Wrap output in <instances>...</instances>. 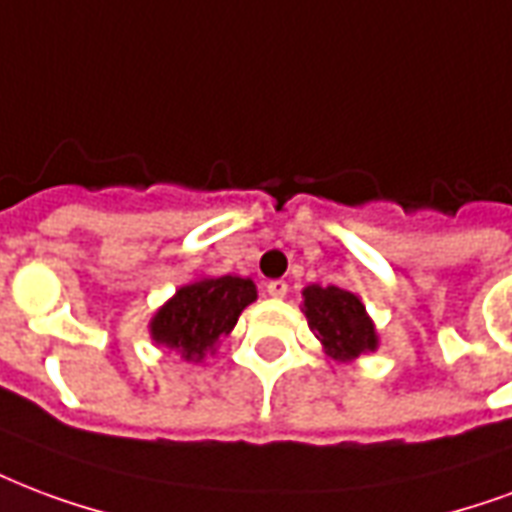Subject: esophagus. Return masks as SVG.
I'll use <instances>...</instances> for the list:
<instances>
[{
  "instance_id": "esophagus-1",
  "label": "esophagus",
  "mask_w": 512,
  "mask_h": 512,
  "mask_svg": "<svg viewBox=\"0 0 512 512\" xmlns=\"http://www.w3.org/2000/svg\"><path fill=\"white\" fill-rule=\"evenodd\" d=\"M266 293L271 295V298H285L287 282H282V279H271V282L266 285Z\"/></svg>"
}]
</instances>
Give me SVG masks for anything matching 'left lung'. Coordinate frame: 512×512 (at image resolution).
I'll return each mask as SVG.
<instances>
[{"label": "left lung", "instance_id": "1", "mask_svg": "<svg viewBox=\"0 0 512 512\" xmlns=\"http://www.w3.org/2000/svg\"><path fill=\"white\" fill-rule=\"evenodd\" d=\"M304 312L309 328L333 358L350 361L377 347V333L358 295L347 293L342 287H306Z\"/></svg>", "mask_w": 512, "mask_h": 512}]
</instances>
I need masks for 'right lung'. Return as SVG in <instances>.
<instances>
[{
    "instance_id": "1",
    "label": "right lung",
    "mask_w": 512,
    "mask_h": 512,
    "mask_svg": "<svg viewBox=\"0 0 512 512\" xmlns=\"http://www.w3.org/2000/svg\"><path fill=\"white\" fill-rule=\"evenodd\" d=\"M257 298L255 282L241 276L200 279L181 287L151 320V339L200 361L214 344L233 331L238 314Z\"/></svg>"
}]
</instances>
